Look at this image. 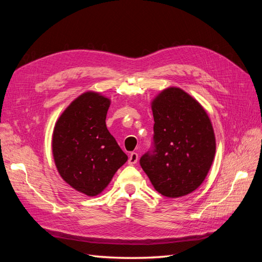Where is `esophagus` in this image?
Instances as JSON below:
<instances>
[{
	"label": "esophagus",
	"mask_w": 262,
	"mask_h": 262,
	"mask_svg": "<svg viewBox=\"0 0 262 262\" xmlns=\"http://www.w3.org/2000/svg\"><path fill=\"white\" fill-rule=\"evenodd\" d=\"M138 160H139V155H138V153H136V152H132V153L130 154V156H129V161H128V163H129L130 165H134V164H136V163L138 162Z\"/></svg>",
	"instance_id": "esophagus-1"
}]
</instances>
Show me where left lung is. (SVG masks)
Listing matches in <instances>:
<instances>
[{
  "mask_svg": "<svg viewBox=\"0 0 262 262\" xmlns=\"http://www.w3.org/2000/svg\"><path fill=\"white\" fill-rule=\"evenodd\" d=\"M153 146L140 165L156 191L167 198L191 193L207 177L215 155V137L208 114L177 87L152 102Z\"/></svg>",
  "mask_w": 262,
  "mask_h": 262,
  "instance_id": "8db88e82",
  "label": "left lung"
}]
</instances>
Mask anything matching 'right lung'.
Segmentation results:
<instances>
[{"mask_svg":"<svg viewBox=\"0 0 262 262\" xmlns=\"http://www.w3.org/2000/svg\"><path fill=\"white\" fill-rule=\"evenodd\" d=\"M110 100L87 92L58 119L52 137L54 163L61 177L86 195L104 190L128 161L106 126Z\"/></svg>","mask_w":262,"mask_h":262,"instance_id":"obj_1","label":"right lung"}]
</instances>
